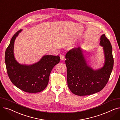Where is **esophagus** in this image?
Segmentation results:
<instances>
[{
  "label": "esophagus",
  "mask_w": 120,
  "mask_h": 120,
  "mask_svg": "<svg viewBox=\"0 0 120 120\" xmlns=\"http://www.w3.org/2000/svg\"><path fill=\"white\" fill-rule=\"evenodd\" d=\"M60 57L61 60H64L65 59V55L64 54H61L60 56Z\"/></svg>",
  "instance_id": "34e87169"
}]
</instances>
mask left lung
I'll return each instance as SVG.
<instances>
[{
	"mask_svg": "<svg viewBox=\"0 0 120 120\" xmlns=\"http://www.w3.org/2000/svg\"><path fill=\"white\" fill-rule=\"evenodd\" d=\"M100 45L103 47L105 62L103 67L97 70L89 65L81 48L72 49L66 55L68 85L75 95L85 96L98 92L108 83L114 60L110 42L104 34L101 36Z\"/></svg>",
	"mask_w": 120,
	"mask_h": 120,
	"instance_id": "obj_1",
	"label": "left lung"
}]
</instances>
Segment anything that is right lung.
Returning a JSON list of instances; mask_svg holds the SVG:
<instances>
[{
  "label": "right lung",
  "instance_id": "1",
  "mask_svg": "<svg viewBox=\"0 0 120 120\" xmlns=\"http://www.w3.org/2000/svg\"><path fill=\"white\" fill-rule=\"evenodd\" d=\"M22 30L12 36L5 54V61L9 77L15 86L29 93H37L47 87L49 76L53 67L59 63L58 55H44L41 59L32 65L21 64L14 55V44L16 37Z\"/></svg>",
  "mask_w": 120,
  "mask_h": 120
}]
</instances>
